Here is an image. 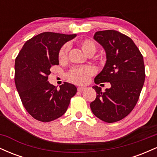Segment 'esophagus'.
<instances>
[{"label":"esophagus","instance_id":"esophagus-1","mask_svg":"<svg viewBox=\"0 0 157 157\" xmlns=\"http://www.w3.org/2000/svg\"><path fill=\"white\" fill-rule=\"evenodd\" d=\"M85 89H86V88L82 87V86H79V87H77V91H84Z\"/></svg>","mask_w":157,"mask_h":157}]
</instances>
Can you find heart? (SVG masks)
Returning <instances> with one entry per match:
<instances>
[{
	"mask_svg": "<svg viewBox=\"0 0 157 157\" xmlns=\"http://www.w3.org/2000/svg\"><path fill=\"white\" fill-rule=\"evenodd\" d=\"M78 45L82 52L88 56H92L97 51V45L91 39L85 38L78 41ZM69 44H65L60 48L57 57L60 63L66 62L67 60ZM96 72L93 66H87L84 67L73 68L67 74V78L70 82L77 85H84L89 82L91 77Z\"/></svg>",
	"mask_w": 157,
	"mask_h": 157,
	"instance_id": "b5f03b06",
	"label": "heart"
}]
</instances>
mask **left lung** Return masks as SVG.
I'll use <instances>...</instances> for the list:
<instances>
[{
  "instance_id": "left-lung-1",
  "label": "left lung",
  "mask_w": 157,
  "mask_h": 157,
  "mask_svg": "<svg viewBox=\"0 0 157 157\" xmlns=\"http://www.w3.org/2000/svg\"><path fill=\"white\" fill-rule=\"evenodd\" d=\"M94 38L105 50L107 58L94 82H110L111 88L102 91L93 86L97 97L90 107L97 118L111 123L128 116L138 101L145 78L143 57L130 37L115 30L97 32Z\"/></svg>"
}]
</instances>
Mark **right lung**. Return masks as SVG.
I'll list each match as a JSON object with an SVG mask.
<instances>
[{"label": "right lung", "instance_id": "obj_1", "mask_svg": "<svg viewBox=\"0 0 157 157\" xmlns=\"http://www.w3.org/2000/svg\"><path fill=\"white\" fill-rule=\"evenodd\" d=\"M76 35L43 32L28 40L16 57V89L27 112L38 121L60 117L77 93L72 84L63 82L57 90L47 81L51 68L59 65L60 48Z\"/></svg>", "mask_w": 157, "mask_h": 157}]
</instances>
